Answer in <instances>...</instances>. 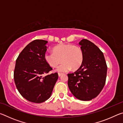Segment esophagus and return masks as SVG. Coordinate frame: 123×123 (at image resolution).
I'll return each mask as SVG.
<instances>
[{"instance_id": "1", "label": "esophagus", "mask_w": 123, "mask_h": 123, "mask_svg": "<svg viewBox=\"0 0 123 123\" xmlns=\"http://www.w3.org/2000/svg\"><path fill=\"white\" fill-rule=\"evenodd\" d=\"M62 74H62V73H58V75H59V76H61Z\"/></svg>"}]
</instances>
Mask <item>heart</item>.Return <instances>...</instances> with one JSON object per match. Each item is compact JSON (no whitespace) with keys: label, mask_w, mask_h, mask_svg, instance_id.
<instances>
[{"label":"heart","mask_w":123,"mask_h":123,"mask_svg":"<svg viewBox=\"0 0 123 123\" xmlns=\"http://www.w3.org/2000/svg\"><path fill=\"white\" fill-rule=\"evenodd\" d=\"M53 53H46L44 55L45 62L53 68H55L63 62L57 68V71L68 72L69 70L77 69L82 63L84 53L78 45L72 44H60L53 49Z\"/></svg>","instance_id":"obj_1"}]
</instances>
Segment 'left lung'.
<instances>
[{"mask_svg": "<svg viewBox=\"0 0 123 123\" xmlns=\"http://www.w3.org/2000/svg\"><path fill=\"white\" fill-rule=\"evenodd\" d=\"M79 44L84 60L76 71L68 74V85L77 99L89 101L97 97L105 86L107 67L103 52L94 43L83 39Z\"/></svg>", "mask_w": 123, "mask_h": 123, "instance_id": "left-lung-1", "label": "left lung"}]
</instances>
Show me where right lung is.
<instances>
[{
    "label": "right lung",
    "mask_w": 123,
    "mask_h": 123,
    "mask_svg": "<svg viewBox=\"0 0 123 123\" xmlns=\"http://www.w3.org/2000/svg\"><path fill=\"white\" fill-rule=\"evenodd\" d=\"M48 41L35 39L24 48L16 60L14 80L18 92L29 101L41 103L51 96L57 73L46 76L53 68L44 60Z\"/></svg>",
    "instance_id": "obj_1"
}]
</instances>
